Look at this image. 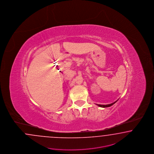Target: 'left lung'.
Segmentation results:
<instances>
[{"label": "left lung", "mask_w": 154, "mask_h": 154, "mask_svg": "<svg viewBox=\"0 0 154 154\" xmlns=\"http://www.w3.org/2000/svg\"><path fill=\"white\" fill-rule=\"evenodd\" d=\"M117 101V100L116 101H115L114 103H112V104H107V105H100L97 104V105L99 106H100V107H102V108H106V107H109V106H112V105H113L115 104L116 102Z\"/></svg>", "instance_id": "1"}]
</instances>
